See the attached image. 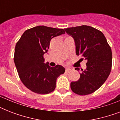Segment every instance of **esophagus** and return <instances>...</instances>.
Segmentation results:
<instances>
[{
  "label": "esophagus",
  "mask_w": 120,
  "mask_h": 120,
  "mask_svg": "<svg viewBox=\"0 0 120 120\" xmlns=\"http://www.w3.org/2000/svg\"><path fill=\"white\" fill-rule=\"evenodd\" d=\"M71 70V68H66V71H67V72H69V71H70Z\"/></svg>",
  "instance_id": "esophagus-1"
}]
</instances>
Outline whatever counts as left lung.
Wrapping results in <instances>:
<instances>
[{"instance_id":"obj_1","label":"left lung","mask_w":120,"mask_h":120,"mask_svg":"<svg viewBox=\"0 0 120 120\" xmlns=\"http://www.w3.org/2000/svg\"><path fill=\"white\" fill-rule=\"evenodd\" d=\"M65 30L74 39L76 55L87 61L80 79L70 83L71 90L80 95L93 93L104 83L111 71L112 53L110 45L101 32L90 26L70 27ZM75 70L79 71L80 68Z\"/></svg>"}]
</instances>
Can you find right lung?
<instances>
[{
  "label": "right lung",
  "mask_w": 120,
  "mask_h": 120,
  "mask_svg": "<svg viewBox=\"0 0 120 120\" xmlns=\"http://www.w3.org/2000/svg\"><path fill=\"white\" fill-rule=\"evenodd\" d=\"M65 34V30L39 25L25 31L16 43L14 62L23 85L38 94L51 93L56 87V79L64 73V67H51L44 63L52 38Z\"/></svg>",
  "instance_id": "obj_1"
}]
</instances>
